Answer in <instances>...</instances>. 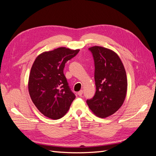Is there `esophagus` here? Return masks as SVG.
Segmentation results:
<instances>
[{
	"label": "esophagus",
	"mask_w": 156,
	"mask_h": 156,
	"mask_svg": "<svg viewBox=\"0 0 156 156\" xmlns=\"http://www.w3.org/2000/svg\"><path fill=\"white\" fill-rule=\"evenodd\" d=\"M83 90H81L79 91L78 93H77V94H78L79 96H81L83 95Z\"/></svg>",
	"instance_id": "34e87169"
}]
</instances>
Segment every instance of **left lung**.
<instances>
[{"label":"left lung","mask_w":156,"mask_h":156,"mask_svg":"<svg viewBox=\"0 0 156 156\" xmlns=\"http://www.w3.org/2000/svg\"><path fill=\"white\" fill-rule=\"evenodd\" d=\"M94 61L95 95L87 103L94 114L106 118L115 113L123 104L127 81L126 70L114 51L100 46L89 48Z\"/></svg>","instance_id":"left-lung-1"}]
</instances>
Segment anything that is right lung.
I'll return each mask as SVG.
<instances>
[{
  "mask_svg": "<svg viewBox=\"0 0 156 156\" xmlns=\"http://www.w3.org/2000/svg\"><path fill=\"white\" fill-rule=\"evenodd\" d=\"M79 50L59 48L44 52L36 58L31 68L29 92L40 112L51 119L64 116L75 98L64 74L65 64Z\"/></svg>",
  "mask_w": 156,
  "mask_h": 156,
  "instance_id": "right-lung-1",
  "label": "right lung"
}]
</instances>
